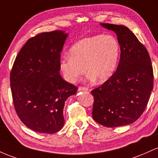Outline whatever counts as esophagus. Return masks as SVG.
I'll list each match as a JSON object with an SVG mask.
<instances>
[{
  "instance_id": "obj_1",
  "label": "esophagus",
  "mask_w": 158,
  "mask_h": 158,
  "mask_svg": "<svg viewBox=\"0 0 158 158\" xmlns=\"http://www.w3.org/2000/svg\"><path fill=\"white\" fill-rule=\"evenodd\" d=\"M89 89L86 87H84V86H79L78 91H88Z\"/></svg>"
}]
</instances>
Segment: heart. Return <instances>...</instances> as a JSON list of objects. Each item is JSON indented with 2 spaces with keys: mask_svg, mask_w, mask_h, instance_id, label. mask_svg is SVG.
Instances as JSON below:
<instances>
[{
  "mask_svg": "<svg viewBox=\"0 0 158 158\" xmlns=\"http://www.w3.org/2000/svg\"><path fill=\"white\" fill-rule=\"evenodd\" d=\"M69 53L70 56H63L60 63V70L68 82H76L86 70L88 81L104 83L116 72L120 45L112 35H95L74 44Z\"/></svg>",
  "mask_w": 158,
  "mask_h": 158,
  "instance_id": "heart-1",
  "label": "heart"
}]
</instances>
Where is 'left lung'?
I'll list each match as a JSON object with an SVG mask.
<instances>
[{"mask_svg":"<svg viewBox=\"0 0 158 158\" xmlns=\"http://www.w3.org/2000/svg\"><path fill=\"white\" fill-rule=\"evenodd\" d=\"M120 45L119 63L112 77L91 92L93 118L108 127L134 123L146 109L153 89V69L145 46L127 27L104 24Z\"/></svg>","mask_w":158,"mask_h":158,"instance_id":"left-lung-1","label":"left lung"}]
</instances>
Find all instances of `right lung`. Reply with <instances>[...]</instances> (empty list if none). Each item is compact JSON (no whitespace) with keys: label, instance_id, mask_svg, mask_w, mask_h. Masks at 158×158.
<instances>
[{"label":"right lung","instance_id":"1","mask_svg":"<svg viewBox=\"0 0 158 158\" xmlns=\"http://www.w3.org/2000/svg\"><path fill=\"white\" fill-rule=\"evenodd\" d=\"M68 34L54 31L27 40L10 73L14 107L23 123L42 134H54L64 125L65 102L77 88L60 74V53Z\"/></svg>","mask_w":158,"mask_h":158}]
</instances>
